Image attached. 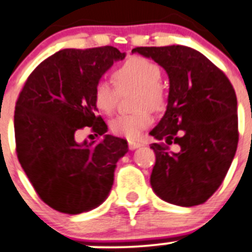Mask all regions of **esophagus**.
I'll use <instances>...</instances> for the list:
<instances>
[{"instance_id":"34e87169","label":"esophagus","mask_w":252,"mask_h":252,"mask_svg":"<svg viewBox=\"0 0 252 252\" xmlns=\"http://www.w3.org/2000/svg\"><path fill=\"white\" fill-rule=\"evenodd\" d=\"M141 146H142V143L136 142V141H128V148L130 150H136V148L141 147Z\"/></svg>"}]
</instances>
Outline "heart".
<instances>
[{
    "mask_svg": "<svg viewBox=\"0 0 252 252\" xmlns=\"http://www.w3.org/2000/svg\"><path fill=\"white\" fill-rule=\"evenodd\" d=\"M113 84L100 80L93 90L95 107L102 114L110 115L115 111L119 102L120 93L128 89H137L135 107L132 114H122L110 122L112 133L128 140H136L143 131L152 125L151 111L159 114L167 109L168 94L162 85V70L155 62L140 56L128 57L112 71Z\"/></svg>",
    "mask_w": 252,
    "mask_h": 252,
    "instance_id": "obj_1",
    "label": "heart"
}]
</instances>
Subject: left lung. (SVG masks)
Returning <instances> with one entry per match:
<instances>
[{
  "label": "left lung",
  "mask_w": 252,
  "mask_h": 252,
  "mask_svg": "<svg viewBox=\"0 0 252 252\" xmlns=\"http://www.w3.org/2000/svg\"><path fill=\"white\" fill-rule=\"evenodd\" d=\"M166 69L169 78L167 111L151 135L156 163L151 186L171 204L193 207L214 194L226 176L239 142L235 90L221 69L198 50L184 45L136 47Z\"/></svg>",
  "instance_id": "8db88e82"
}]
</instances>
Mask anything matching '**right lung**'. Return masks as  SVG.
Masks as SVG:
<instances>
[{
    "mask_svg": "<svg viewBox=\"0 0 252 252\" xmlns=\"http://www.w3.org/2000/svg\"><path fill=\"white\" fill-rule=\"evenodd\" d=\"M124 58L111 45L59 50L30 74L18 95L17 157L38 196L58 212L80 214L101 204L114 184L117 160L127 152L126 140L110 135L97 143L75 141L86 126L106 132L93 90Z\"/></svg>",
    "mask_w": 252,
    "mask_h": 252,
    "instance_id": "add662e5",
    "label": "right lung"
}]
</instances>
